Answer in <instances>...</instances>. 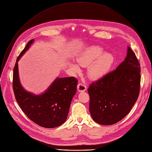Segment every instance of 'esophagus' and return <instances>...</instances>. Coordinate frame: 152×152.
Returning <instances> with one entry per match:
<instances>
[{"mask_svg": "<svg viewBox=\"0 0 152 152\" xmlns=\"http://www.w3.org/2000/svg\"><path fill=\"white\" fill-rule=\"evenodd\" d=\"M86 90V86L83 83H79L77 85V90L79 92H84Z\"/></svg>", "mask_w": 152, "mask_h": 152, "instance_id": "34e87169", "label": "esophagus"}]
</instances>
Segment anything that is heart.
<instances>
[{"label": "heart", "instance_id": "1", "mask_svg": "<svg viewBox=\"0 0 152 152\" xmlns=\"http://www.w3.org/2000/svg\"><path fill=\"white\" fill-rule=\"evenodd\" d=\"M114 55L104 52L99 46H91L83 50L77 56V63L72 62L70 67L75 72H79L80 68L88 66V75L91 79H99L107 74L114 62Z\"/></svg>", "mask_w": 152, "mask_h": 152}]
</instances>
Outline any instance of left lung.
Returning a JSON list of instances; mask_svg holds the SVG:
<instances>
[{
	"mask_svg": "<svg viewBox=\"0 0 152 152\" xmlns=\"http://www.w3.org/2000/svg\"><path fill=\"white\" fill-rule=\"evenodd\" d=\"M140 72L138 60L128 46L124 61L117 69L89 86L90 113L94 121L111 125L129 113L139 96Z\"/></svg>",
	"mask_w": 152,
	"mask_h": 152,
	"instance_id": "left-lung-1",
	"label": "left lung"
}]
</instances>
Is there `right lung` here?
<instances>
[{"instance_id": "1", "label": "right lung", "mask_w": 152, "mask_h": 152, "mask_svg": "<svg viewBox=\"0 0 152 152\" xmlns=\"http://www.w3.org/2000/svg\"><path fill=\"white\" fill-rule=\"evenodd\" d=\"M34 39L30 40L17 59L13 72V90L21 110L37 124L54 128L66 121L70 104L76 93L77 80L74 77H56L41 94L25 90L20 81L18 62L29 49Z\"/></svg>"}]
</instances>
